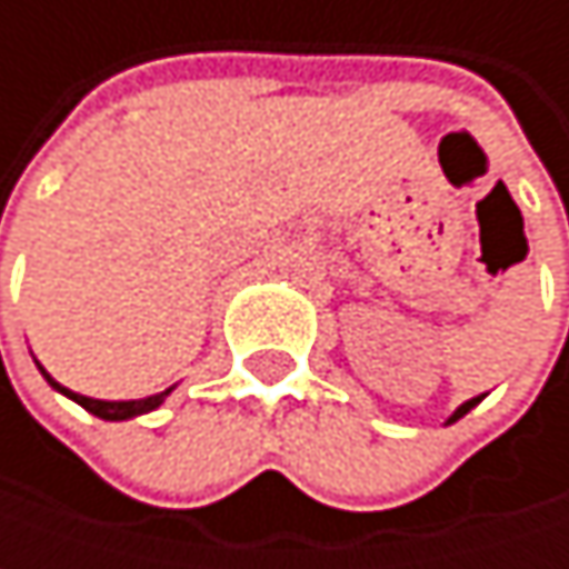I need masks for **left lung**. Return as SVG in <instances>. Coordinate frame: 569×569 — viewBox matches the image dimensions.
Listing matches in <instances>:
<instances>
[{"label":"left lung","mask_w":569,"mask_h":569,"mask_svg":"<svg viewBox=\"0 0 569 569\" xmlns=\"http://www.w3.org/2000/svg\"><path fill=\"white\" fill-rule=\"evenodd\" d=\"M481 398H485V396H478V398H471V401H465V405H458V408H455V415L448 418V425H451V421H458V418H465V415H468V411H471V408H475V405H478Z\"/></svg>","instance_id":"obj_1"}]
</instances>
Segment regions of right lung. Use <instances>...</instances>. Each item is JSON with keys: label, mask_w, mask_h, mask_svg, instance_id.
Listing matches in <instances>:
<instances>
[{"label": "right lung", "mask_w": 569, "mask_h": 569, "mask_svg": "<svg viewBox=\"0 0 569 569\" xmlns=\"http://www.w3.org/2000/svg\"><path fill=\"white\" fill-rule=\"evenodd\" d=\"M42 369V366H39ZM42 376H46V382L61 392V396H68L71 401H78L84 411H91V415H98V418H104V421H124V418H138V415H144V411H154L164 398L171 396V389H164V392H158V396H148V398H131V401H101V398H88V396H78V392H71V389H64V386H58L56 379L42 369Z\"/></svg>", "instance_id": "1"}]
</instances>
